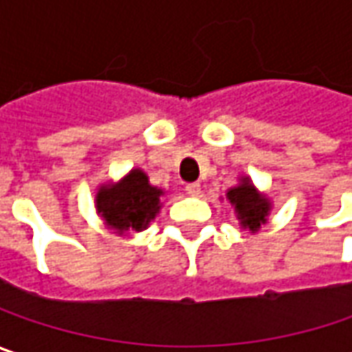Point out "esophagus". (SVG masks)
Returning <instances> with one entry per match:
<instances>
[{"label":"esophagus","mask_w":352,"mask_h":352,"mask_svg":"<svg viewBox=\"0 0 352 352\" xmlns=\"http://www.w3.org/2000/svg\"><path fill=\"white\" fill-rule=\"evenodd\" d=\"M185 191L189 193V195H201V185L199 183H187V187H185Z\"/></svg>","instance_id":"34e87169"}]
</instances>
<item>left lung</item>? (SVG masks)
Instances as JSON below:
<instances>
[{
	"label": "left lung",
	"mask_w": 352,
	"mask_h": 352,
	"mask_svg": "<svg viewBox=\"0 0 352 352\" xmlns=\"http://www.w3.org/2000/svg\"><path fill=\"white\" fill-rule=\"evenodd\" d=\"M227 201L233 205L241 227L249 229L251 233H257L271 213V201L258 193L249 177H241L237 187H231L227 191Z\"/></svg>",
	"instance_id": "obj_1"
}]
</instances>
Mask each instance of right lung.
<instances>
[{"instance_id":"right-lung-1","label":"right lung","mask_w":352,"mask_h":352,"mask_svg":"<svg viewBox=\"0 0 352 352\" xmlns=\"http://www.w3.org/2000/svg\"><path fill=\"white\" fill-rule=\"evenodd\" d=\"M163 189L149 183L141 169H131L119 183H105L95 195V209L119 235L143 231L161 209Z\"/></svg>"}]
</instances>
